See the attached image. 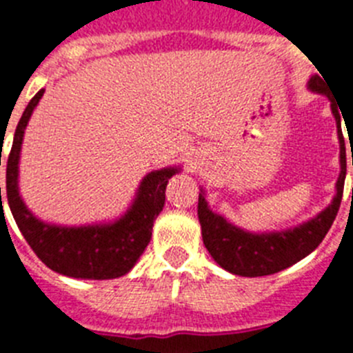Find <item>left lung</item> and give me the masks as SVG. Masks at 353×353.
<instances>
[{
    "label": "left lung",
    "mask_w": 353,
    "mask_h": 353,
    "mask_svg": "<svg viewBox=\"0 0 353 353\" xmlns=\"http://www.w3.org/2000/svg\"><path fill=\"white\" fill-rule=\"evenodd\" d=\"M323 77V76H322ZM320 76H311L307 81V88L314 93L330 95L325 90V79ZM332 114L336 118L339 139V171L338 182H336V194L329 207L323 208L320 214L311 217L305 223L297 226L281 230V232H263L252 233L232 224L221 214L210 210L203 187L199 189L198 199V219L201 224V236L203 244L210 256L228 272L244 277L270 276L279 270H285L302 258L314 251L325 239L327 232L334 223L338 215L339 205L343 198V187L347 176V154H345V138L341 132V117L336 104H330ZM353 166V155H352Z\"/></svg>",
    "instance_id": "1"
}]
</instances>
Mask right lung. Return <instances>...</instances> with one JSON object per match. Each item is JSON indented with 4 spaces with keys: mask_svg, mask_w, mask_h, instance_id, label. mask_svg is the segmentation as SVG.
I'll list each match as a JSON object with an SVG mask.
<instances>
[{
    "mask_svg": "<svg viewBox=\"0 0 353 353\" xmlns=\"http://www.w3.org/2000/svg\"><path fill=\"white\" fill-rule=\"evenodd\" d=\"M42 95L43 90H40L24 109L6 161V199L15 223L37 256L54 272L76 279H114L125 276L152 239L154 221L166 201L168 180L182 168L170 166L150 171L143 176L125 214L109 223L61 226L39 219L19 194V161L24 130Z\"/></svg>",
    "mask_w": 353,
    "mask_h": 353,
    "instance_id": "obj_1",
    "label": "right lung"
}]
</instances>
